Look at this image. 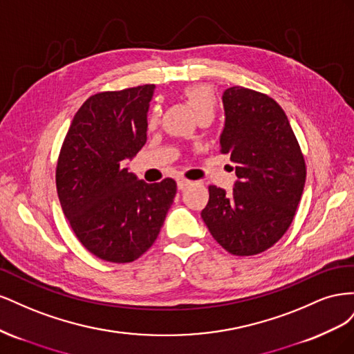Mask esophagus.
Wrapping results in <instances>:
<instances>
[{"label": "esophagus", "mask_w": 354, "mask_h": 354, "mask_svg": "<svg viewBox=\"0 0 354 354\" xmlns=\"http://www.w3.org/2000/svg\"><path fill=\"white\" fill-rule=\"evenodd\" d=\"M189 185H192L190 180H187V178H185V177L177 178V186H178V189H186Z\"/></svg>", "instance_id": "esophagus-1"}]
</instances>
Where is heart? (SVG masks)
<instances>
[{"instance_id": "heart-1", "label": "heart", "mask_w": 354, "mask_h": 354, "mask_svg": "<svg viewBox=\"0 0 354 354\" xmlns=\"http://www.w3.org/2000/svg\"><path fill=\"white\" fill-rule=\"evenodd\" d=\"M183 95L198 118H202V116L212 118L214 111H216V106H217V97L211 85L208 84L189 85V87L183 90ZM159 118H160L159 108L158 106H153L147 116L149 128H155L159 124Z\"/></svg>"}]
</instances>
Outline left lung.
<instances>
[{
    "label": "left lung",
    "mask_w": 354,
    "mask_h": 354,
    "mask_svg": "<svg viewBox=\"0 0 354 354\" xmlns=\"http://www.w3.org/2000/svg\"><path fill=\"white\" fill-rule=\"evenodd\" d=\"M226 124L220 152L236 165L230 194L209 186L202 209L212 238L233 255L269 250L295 217L306 181V160L283 109L270 95L234 87L223 94Z\"/></svg>",
    "instance_id": "1"
}]
</instances>
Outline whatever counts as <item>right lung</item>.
I'll use <instances>...</instances> for the list:
<instances>
[{
  "label": "right lung",
  "mask_w": 354,
  "mask_h": 354,
  "mask_svg": "<svg viewBox=\"0 0 354 354\" xmlns=\"http://www.w3.org/2000/svg\"><path fill=\"white\" fill-rule=\"evenodd\" d=\"M153 84L93 94L75 113L56 167L63 214L99 259L131 263L156 241L177 183H146L124 168L146 143Z\"/></svg>",
  "instance_id": "right-lung-1"
}]
</instances>
